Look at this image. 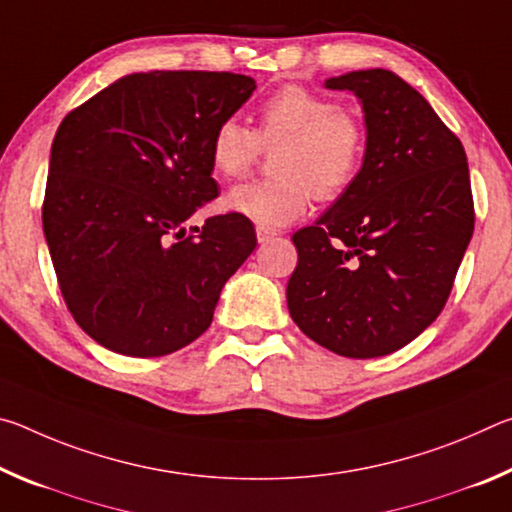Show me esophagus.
<instances>
[{
	"instance_id": "esophagus-1",
	"label": "esophagus",
	"mask_w": 512,
	"mask_h": 512,
	"mask_svg": "<svg viewBox=\"0 0 512 512\" xmlns=\"http://www.w3.org/2000/svg\"><path fill=\"white\" fill-rule=\"evenodd\" d=\"M275 237V232L273 230H268V228H257V241L259 244H268V241H271Z\"/></svg>"
}]
</instances>
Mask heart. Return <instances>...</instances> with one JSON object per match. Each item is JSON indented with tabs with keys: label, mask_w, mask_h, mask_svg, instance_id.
I'll list each match as a JSON object with an SVG mask.
<instances>
[{
	"label": "heart",
	"mask_w": 512,
	"mask_h": 512,
	"mask_svg": "<svg viewBox=\"0 0 512 512\" xmlns=\"http://www.w3.org/2000/svg\"><path fill=\"white\" fill-rule=\"evenodd\" d=\"M273 180H250L225 196L228 212L282 228L307 212L314 194L323 201L341 196L359 176L366 131L361 121L332 99L300 85H287L264 101L259 131L237 117L219 121L210 137V162L221 178H241L264 146L282 144Z\"/></svg>",
	"instance_id": "obj_1"
}]
</instances>
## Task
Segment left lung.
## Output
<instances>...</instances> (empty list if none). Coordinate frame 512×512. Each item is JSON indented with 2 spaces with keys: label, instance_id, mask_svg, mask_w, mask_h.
I'll list each match as a JSON object with an SVG mask.
<instances>
[{
  "label": "left lung",
  "instance_id": "left-lung-1",
  "mask_svg": "<svg viewBox=\"0 0 512 512\" xmlns=\"http://www.w3.org/2000/svg\"><path fill=\"white\" fill-rule=\"evenodd\" d=\"M359 99V176L298 230L289 314L311 341L352 359L384 357L443 311L474 232L463 144L418 90L388 69L325 81Z\"/></svg>",
  "mask_w": 512,
  "mask_h": 512
}]
</instances>
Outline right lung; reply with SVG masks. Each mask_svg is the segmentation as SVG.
Returning a JSON list of instances; mask_svg holds the SVG:
<instances>
[{
  "mask_svg": "<svg viewBox=\"0 0 512 512\" xmlns=\"http://www.w3.org/2000/svg\"><path fill=\"white\" fill-rule=\"evenodd\" d=\"M257 88L230 72H135L60 121L42 230L60 291L90 339L126 357L196 341L257 246L253 223L185 221L219 196L210 137Z\"/></svg>",
  "mask_w": 512,
  "mask_h": 512,
  "instance_id": "1",
  "label": "right lung"
}]
</instances>
